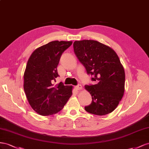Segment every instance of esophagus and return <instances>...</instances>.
I'll return each instance as SVG.
<instances>
[{
    "instance_id": "34e87169",
    "label": "esophagus",
    "mask_w": 149,
    "mask_h": 149,
    "mask_svg": "<svg viewBox=\"0 0 149 149\" xmlns=\"http://www.w3.org/2000/svg\"><path fill=\"white\" fill-rule=\"evenodd\" d=\"M82 88V86L80 84H79V85H77V86L75 87V88L76 89V90H81Z\"/></svg>"
}]
</instances>
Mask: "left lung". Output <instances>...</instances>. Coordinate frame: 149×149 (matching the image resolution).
I'll return each mask as SVG.
<instances>
[{"instance_id":"1","label":"left lung","mask_w":149,"mask_h":149,"mask_svg":"<svg viewBox=\"0 0 149 149\" xmlns=\"http://www.w3.org/2000/svg\"><path fill=\"white\" fill-rule=\"evenodd\" d=\"M73 45L76 56L94 82L85 86L92 99L85 110L97 116L111 113L125 90V71L117 54L110 47L96 40L75 41Z\"/></svg>"}]
</instances>
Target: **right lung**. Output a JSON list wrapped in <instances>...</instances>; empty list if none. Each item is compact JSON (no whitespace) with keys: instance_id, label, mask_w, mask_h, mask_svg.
<instances>
[{"instance_id":"add662e5","label":"right lung","mask_w":149,"mask_h":149,"mask_svg":"<svg viewBox=\"0 0 149 149\" xmlns=\"http://www.w3.org/2000/svg\"><path fill=\"white\" fill-rule=\"evenodd\" d=\"M72 41H52L33 51L24 75V89L29 104L41 116H51L63 109L72 94V86L53 82L58 77L57 67Z\"/></svg>"}]
</instances>
